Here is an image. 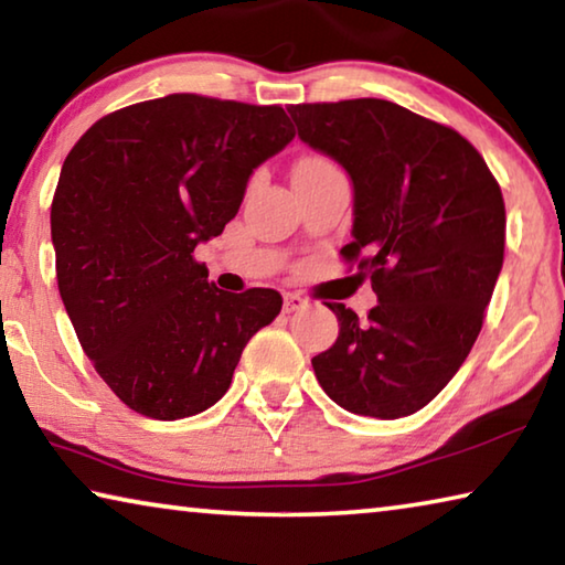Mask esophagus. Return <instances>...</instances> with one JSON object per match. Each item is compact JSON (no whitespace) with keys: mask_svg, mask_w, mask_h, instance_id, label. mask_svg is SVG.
<instances>
[{"mask_svg":"<svg viewBox=\"0 0 565 565\" xmlns=\"http://www.w3.org/2000/svg\"><path fill=\"white\" fill-rule=\"evenodd\" d=\"M309 306V299H303L301 294H286L284 296V311L286 313H294V311H301Z\"/></svg>","mask_w":565,"mask_h":565,"instance_id":"1","label":"esophagus"}]
</instances>
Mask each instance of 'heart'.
<instances>
[{"label":"heart","instance_id":"1","mask_svg":"<svg viewBox=\"0 0 565 565\" xmlns=\"http://www.w3.org/2000/svg\"><path fill=\"white\" fill-rule=\"evenodd\" d=\"M303 161H327V159H303Z\"/></svg>","mask_w":565,"mask_h":565}]
</instances>
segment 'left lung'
Returning <instances> with one entry per match:
<instances>
[{"label":"left lung","instance_id":"obj_1","mask_svg":"<svg viewBox=\"0 0 565 565\" xmlns=\"http://www.w3.org/2000/svg\"><path fill=\"white\" fill-rule=\"evenodd\" d=\"M306 145L353 181L347 264L371 276L366 319L327 303L339 339L311 359L321 388L359 416L416 414L461 369L503 266L505 206L471 141L386 99L294 104Z\"/></svg>","mask_w":565,"mask_h":565}]
</instances>
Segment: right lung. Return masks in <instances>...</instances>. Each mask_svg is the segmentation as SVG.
Returning <instances> with one entry per match:
<instances>
[{
    "mask_svg": "<svg viewBox=\"0 0 565 565\" xmlns=\"http://www.w3.org/2000/svg\"><path fill=\"white\" fill-rule=\"evenodd\" d=\"M281 107L169 94L111 111L64 159L52 199L56 284L97 374L141 416L222 398L281 294H228L194 259L242 206L252 171L294 139Z\"/></svg>",
    "mask_w": 565,
    "mask_h": 565,
    "instance_id": "add662e5",
    "label": "right lung"
}]
</instances>
